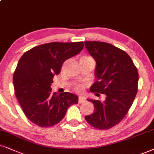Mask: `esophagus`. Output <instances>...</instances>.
Returning <instances> with one entry per match:
<instances>
[{"instance_id":"obj_1","label":"esophagus","mask_w":154,"mask_h":154,"mask_svg":"<svg viewBox=\"0 0 154 154\" xmlns=\"http://www.w3.org/2000/svg\"><path fill=\"white\" fill-rule=\"evenodd\" d=\"M85 102V98L83 96H79V103H80V104H82V103Z\"/></svg>"}]
</instances>
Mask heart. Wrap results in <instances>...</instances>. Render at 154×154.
<instances>
[{
	"label": "heart",
	"mask_w": 154,
	"mask_h": 154,
	"mask_svg": "<svg viewBox=\"0 0 154 154\" xmlns=\"http://www.w3.org/2000/svg\"><path fill=\"white\" fill-rule=\"evenodd\" d=\"M92 60L91 57H89V56H83L80 58V61H82V60ZM84 89V86L82 85H77L75 87V89L77 91H82Z\"/></svg>",
	"instance_id": "1"
}]
</instances>
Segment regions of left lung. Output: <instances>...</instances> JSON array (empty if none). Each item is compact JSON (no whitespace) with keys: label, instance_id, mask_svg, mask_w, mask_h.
Returning <instances> with one entry per match:
<instances>
[{"label":"left lung","instance_id":"left-lung-1","mask_svg":"<svg viewBox=\"0 0 154 154\" xmlns=\"http://www.w3.org/2000/svg\"><path fill=\"white\" fill-rule=\"evenodd\" d=\"M85 45L97 63L96 82L90 91L106 95L103 102L87 99L94 104V112L85 118L93 127L109 129L123 119L133 104L138 90V70L129 54L112 45L86 41Z\"/></svg>","mask_w":154,"mask_h":154}]
</instances>
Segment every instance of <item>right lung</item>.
I'll use <instances>...</instances> for the list:
<instances>
[{
    "instance_id": "obj_1",
    "label": "right lung",
    "mask_w": 154,
    "mask_h": 154,
    "mask_svg": "<svg viewBox=\"0 0 154 154\" xmlns=\"http://www.w3.org/2000/svg\"><path fill=\"white\" fill-rule=\"evenodd\" d=\"M83 42H50L25 52L13 74L15 94L25 115L40 127H50L65 117L69 106L78 103L69 92L52 93L51 84L65 60L82 50Z\"/></svg>"
}]
</instances>
